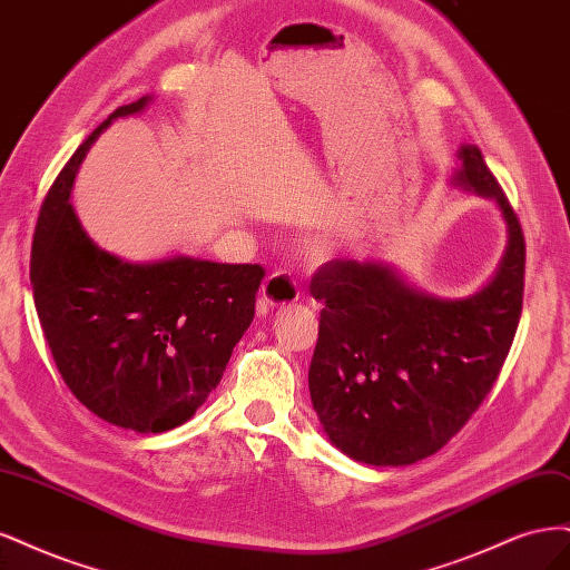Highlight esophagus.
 I'll return each instance as SVG.
<instances>
[{
	"label": "esophagus",
	"instance_id": "esophagus-1",
	"mask_svg": "<svg viewBox=\"0 0 570 570\" xmlns=\"http://www.w3.org/2000/svg\"><path fill=\"white\" fill-rule=\"evenodd\" d=\"M298 296H301V291H298L296 282H293L284 272H274L261 286L258 312L261 315H267V312L274 307H284V305L296 303Z\"/></svg>",
	"mask_w": 570,
	"mask_h": 570
}]
</instances>
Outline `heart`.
Listing matches in <instances>:
<instances>
[{"mask_svg":"<svg viewBox=\"0 0 570 570\" xmlns=\"http://www.w3.org/2000/svg\"><path fill=\"white\" fill-rule=\"evenodd\" d=\"M312 248H315V250H326V244H322V242H315V246H312Z\"/></svg>","mask_w":570,"mask_h":570,"instance_id":"obj_1","label":"heart"}]
</instances>
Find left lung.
<instances>
[{
    "label": "left lung",
    "instance_id": "1",
    "mask_svg": "<svg viewBox=\"0 0 570 570\" xmlns=\"http://www.w3.org/2000/svg\"><path fill=\"white\" fill-rule=\"evenodd\" d=\"M452 187L494 200L502 261L464 298H438L383 261L338 258L312 277L324 303L309 397L328 440L355 462L407 466L462 431L498 381L523 305L525 242L479 146L456 149Z\"/></svg>",
    "mask_w": 570,
    "mask_h": 570
}]
</instances>
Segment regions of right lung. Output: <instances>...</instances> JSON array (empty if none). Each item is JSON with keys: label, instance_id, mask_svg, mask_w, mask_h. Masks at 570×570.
I'll list each match as a JSON object with an SVG mask.
<instances>
[{"label": "right lung", "instance_id": "obj_1", "mask_svg": "<svg viewBox=\"0 0 570 570\" xmlns=\"http://www.w3.org/2000/svg\"><path fill=\"white\" fill-rule=\"evenodd\" d=\"M154 97L120 106L87 137L49 189L32 236L35 307L59 372L108 424L163 433L189 421L217 389L255 315L261 265L191 255L132 263L91 242L70 204L91 144Z\"/></svg>", "mask_w": 570, "mask_h": 570}]
</instances>
